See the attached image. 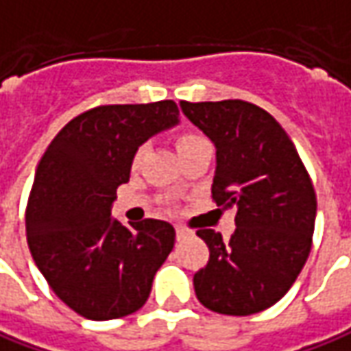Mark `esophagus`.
Returning a JSON list of instances; mask_svg holds the SVG:
<instances>
[{
    "label": "esophagus",
    "instance_id": "esophagus-1",
    "mask_svg": "<svg viewBox=\"0 0 351 351\" xmlns=\"http://www.w3.org/2000/svg\"><path fill=\"white\" fill-rule=\"evenodd\" d=\"M175 229H176V239H178V241H180V239H184V237L190 235V231H188L184 225H176Z\"/></svg>",
    "mask_w": 351,
    "mask_h": 351
}]
</instances>
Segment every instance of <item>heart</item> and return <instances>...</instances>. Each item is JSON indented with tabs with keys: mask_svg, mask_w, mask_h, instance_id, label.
Returning a JSON list of instances; mask_svg holds the SVG:
<instances>
[{
	"mask_svg": "<svg viewBox=\"0 0 351 351\" xmlns=\"http://www.w3.org/2000/svg\"><path fill=\"white\" fill-rule=\"evenodd\" d=\"M206 139L199 138L196 134H180L178 138H176V149L178 152H182V149H186V147H192V145H198V143H204ZM139 157H141V153H136V157H134V167H138L139 163Z\"/></svg>",
	"mask_w": 351,
	"mask_h": 351,
	"instance_id": "1",
	"label": "heart"
}]
</instances>
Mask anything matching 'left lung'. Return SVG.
I'll return each instance as SVG.
<instances>
[{
	"label": "left lung",
	"instance_id": "obj_1",
	"mask_svg": "<svg viewBox=\"0 0 351 351\" xmlns=\"http://www.w3.org/2000/svg\"><path fill=\"white\" fill-rule=\"evenodd\" d=\"M180 108L215 145L213 202L237 208L229 241L196 231L210 248L194 274L196 297L219 315H254L278 303L307 262L317 217L311 176L284 128L256 104L180 101Z\"/></svg>",
	"mask_w": 351,
	"mask_h": 351
}]
</instances>
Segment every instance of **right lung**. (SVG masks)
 Segmentation results:
<instances>
[{
	"label": "right lung",
	"instance_id": "1",
	"mask_svg": "<svg viewBox=\"0 0 351 351\" xmlns=\"http://www.w3.org/2000/svg\"><path fill=\"white\" fill-rule=\"evenodd\" d=\"M178 124L175 101L104 104L60 130L38 163L25 223L38 270L67 307L91 320L145 305L155 272L175 247V227L110 217L141 143Z\"/></svg>",
	"mask_w": 351,
	"mask_h": 351
}]
</instances>
